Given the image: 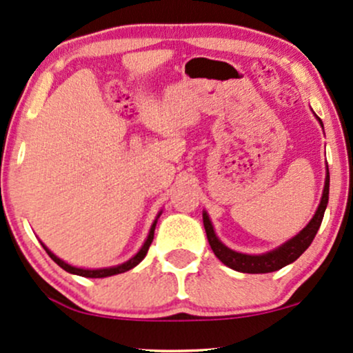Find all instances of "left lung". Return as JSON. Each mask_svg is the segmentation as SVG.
Wrapping results in <instances>:
<instances>
[{
  "label": "left lung",
  "instance_id": "1",
  "mask_svg": "<svg viewBox=\"0 0 353 353\" xmlns=\"http://www.w3.org/2000/svg\"><path fill=\"white\" fill-rule=\"evenodd\" d=\"M327 201H329V170H327V176H325L323 198H321L319 208H317L314 217H312L310 224H307L296 237H293L291 241L283 243V245L278 247L276 250L268 252V254H263V255H245V254H239V252L228 249V247H225L224 243H221L219 239L216 237L210 217H208L206 212H204L203 223H204V229H206L208 242H210L211 249L214 252L217 259H219L224 265H228L229 268L237 270V272H242V273L276 272V270L293 263L294 260H296L298 256L311 245V242L314 241L317 230L321 228V223H323Z\"/></svg>",
  "mask_w": 353,
  "mask_h": 353
}]
</instances>
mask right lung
<instances>
[{"label": "right lung", "instance_id": "add662e5", "mask_svg": "<svg viewBox=\"0 0 353 353\" xmlns=\"http://www.w3.org/2000/svg\"><path fill=\"white\" fill-rule=\"evenodd\" d=\"M155 224H157V221H155L154 224H152V229H150V232H149V237H147V241H145V243H143V245H142V249L137 252V255L134 256V259H130L129 262H125V263H123V265H119V267L103 268V270H83V268H75V267H72V265L65 263L63 260H60V259H59V256H55L54 254H52V252H50L49 249H47L46 245H43V243H42V247H43V249H46L47 254H49L50 259L54 260V262H55L57 265H59V267H62V268L65 270V272L73 273V275L86 276V278H104V276H111V275H117V273H124V272H128V270L134 268V267H136L137 263H141V262H142V259H143V256L147 255V252H149V247H150L152 241H154Z\"/></svg>", "mask_w": 353, "mask_h": 353}]
</instances>
